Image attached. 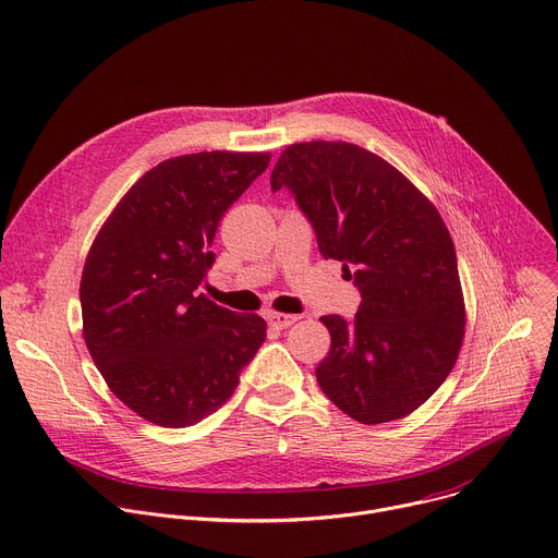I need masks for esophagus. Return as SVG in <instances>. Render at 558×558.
<instances>
[{
  "label": "esophagus",
  "mask_w": 558,
  "mask_h": 558,
  "mask_svg": "<svg viewBox=\"0 0 558 558\" xmlns=\"http://www.w3.org/2000/svg\"><path fill=\"white\" fill-rule=\"evenodd\" d=\"M298 318H300V316H293V314H280V312H269V314H267L269 325H271V327H276V329H287V327H291Z\"/></svg>",
  "instance_id": "obj_1"
}]
</instances>
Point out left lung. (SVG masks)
Wrapping results in <instances>:
<instances>
[{
    "label": "left lung",
    "instance_id": "obj_1",
    "mask_svg": "<svg viewBox=\"0 0 558 558\" xmlns=\"http://www.w3.org/2000/svg\"><path fill=\"white\" fill-rule=\"evenodd\" d=\"M287 186L316 231L323 258L361 289L353 320L323 316L331 349L320 389L353 421L412 414L442 385L465 336V300L451 235L432 202L396 167L349 142L287 146L271 189Z\"/></svg>",
    "mask_w": 558,
    "mask_h": 558
}]
</instances>
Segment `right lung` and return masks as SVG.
<instances>
[{
    "instance_id": "obj_1",
    "label": "right lung",
    "mask_w": 558,
    "mask_h": 558,
    "mask_svg": "<svg viewBox=\"0 0 558 558\" xmlns=\"http://www.w3.org/2000/svg\"><path fill=\"white\" fill-rule=\"evenodd\" d=\"M271 154L202 150L146 171L97 231L82 271V333L109 389L144 421L189 427L231 398L267 338L258 314L197 293L225 211Z\"/></svg>"
}]
</instances>
